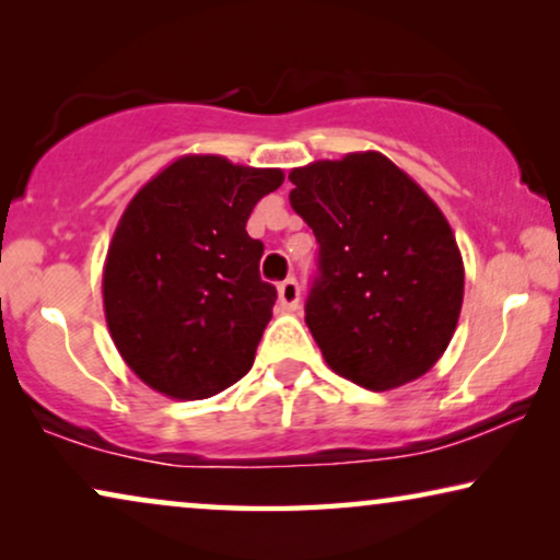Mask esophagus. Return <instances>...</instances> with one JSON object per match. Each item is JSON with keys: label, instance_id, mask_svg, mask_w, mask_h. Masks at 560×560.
Masks as SVG:
<instances>
[{"label": "esophagus", "instance_id": "obj_1", "mask_svg": "<svg viewBox=\"0 0 560 560\" xmlns=\"http://www.w3.org/2000/svg\"><path fill=\"white\" fill-rule=\"evenodd\" d=\"M278 301L285 311H295L298 303H301V285H298L295 278L282 280L278 285Z\"/></svg>", "mask_w": 560, "mask_h": 560}]
</instances>
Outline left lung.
<instances>
[{"instance_id": "left-lung-1", "label": "left lung", "mask_w": 560, "mask_h": 560, "mask_svg": "<svg viewBox=\"0 0 560 560\" xmlns=\"http://www.w3.org/2000/svg\"><path fill=\"white\" fill-rule=\"evenodd\" d=\"M290 206L318 270L305 324L336 374L374 393L418 380L446 351L464 262L439 206L380 152L295 167Z\"/></svg>"}]
</instances>
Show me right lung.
I'll return each instance as SVG.
<instances>
[{
	"label": "right lung",
	"instance_id": "obj_1",
	"mask_svg": "<svg viewBox=\"0 0 560 560\" xmlns=\"http://www.w3.org/2000/svg\"><path fill=\"white\" fill-rule=\"evenodd\" d=\"M282 171L186 155L121 213L104 267V313L144 385L203 400L252 370L278 290L259 278L265 244L247 234Z\"/></svg>",
	"mask_w": 560,
	"mask_h": 560
}]
</instances>
